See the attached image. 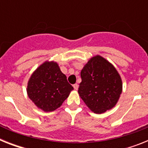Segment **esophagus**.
Returning <instances> with one entry per match:
<instances>
[{
	"label": "esophagus",
	"instance_id": "1",
	"mask_svg": "<svg viewBox=\"0 0 148 148\" xmlns=\"http://www.w3.org/2000/svg\"><path fill=\"white\" fill-rule=\"evenodd\" d=\"M73 87H74V89H75V90H77L78 88V85L77 84H73Z\"/></svg>",
	"mask_w": 148,
	"mask_h": 148
}]
</instances>
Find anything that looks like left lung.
Returning <instances> with one entry per match:
<instances>
[{
    "label": "left lung",
    "mask_w": 148,
    "mask_h": 148,
    "mask_svg": "<svg viewBox=\"0 0 148 148\" xmlns=\"http://www.w3.org/2000/svg\"><path fill=\"white\" fill-rule=\"evenodd\" d=\"M78 94L93 113L114 108L122 92V81L115 66L101 56H93L81 72Z\"/></svg>",
    "instance_id": "obj_1"
}]
</instances>
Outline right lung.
Wrapping results in <instances>:
<instances>
[{
    "mask_svg": "<svg viewBox=\"0 0 148 148\" xmlns=\"http://www.w3.org/2000/svg\"><path fill=\"white\" fill-rule=\"evenodd\" d=\"M73 90L55 61H45L33 72L27 84L30 100L44 112L60 108Z\"/></svg>",
    "mask_w": 148,
    "mask_h": 148,
    "instance_id": "obj_1",
    "label": "right lung"
}]
</instances>
